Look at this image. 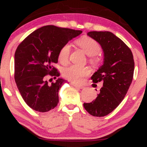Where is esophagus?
I'll return each mask as SVG.
<instances>
[{
  "instance_id": "obj_1",
  "label": "esophagus",
  "mask_w": 147,
  "mask_h": 147,
  "mask_svg": "<svg viewBox=\"0 0 147 147\" xmlns=\"http://www.w3.org/2000/svg\"><path fill=\"white\" fill-rule=\"evenodd\" d=\"M72 84L74 86V87H76V88L83 89V88H84V86H82V85H79V84H75V83H72Z\"/></svg>"
}]
</instances>
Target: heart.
<instances>
[{
    "instance_id": "1",
    "label": "heart",
    "mask_w": 147,
    "mask_h": 147,
    "mask_svg": "<svg viewBox=\"0 0 147 147\" xmlns=\"http://www.w3.org/2000/svg\"><path fill=\"white\" fill-rule=\"evenodd\" d=\"M75 44L87 55L90 56V60L93 63L99 61L98 53L101 51V45L94 38L89 36H83L75 41ZM70 53V45L65 44L61 47L58 53V60L63 64H66L69 60ZM90 73V69L85 67L71 65L65 68L63 72V76L68 80L75 83L81 82Z\"/></svg>"
}]
</instances>
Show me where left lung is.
<instances>
[{"instance_id":"obj_1","label":"left lung","mask_w":147,"mask_h":147,"mask_svg":"<svg viewBox=\"0 0 147 147\" xmlns=\"http://www.w3.org/2000/svg\"><path fill=\"white\" fill-rule=\"evenodd\" d=\"M87 35L97 40L103 50L104 64L91 77L93 82H101L103 87L95 100L83 105L92 116L104 117L124 100L132 82L134 57L129 47L112 32L91 31Z\"/></svg>"}]
</instances>
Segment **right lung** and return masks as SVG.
Masks as SVG:
<instances>
[{
	"mask_svg": "<svg viewBox=\"0 0 147 147\" xmlns=\"http://www.w3.org/2000/svg\"><path fill=\"white\" fill-rule=\"evenodd\" d=\"M82 32L46 26L30 34L18 46L15 53V81L24 101L32 109L45 112L57 105L59 90L65 80L58 78L49 84L46 78L60 76L53 66L58 61L59 50Z\"/></svg>",
	"mask_w": 147,
	"mask_h": 147,
	"instance_id": "obj_1",
	"label": "right lung"
}]
</instances>
